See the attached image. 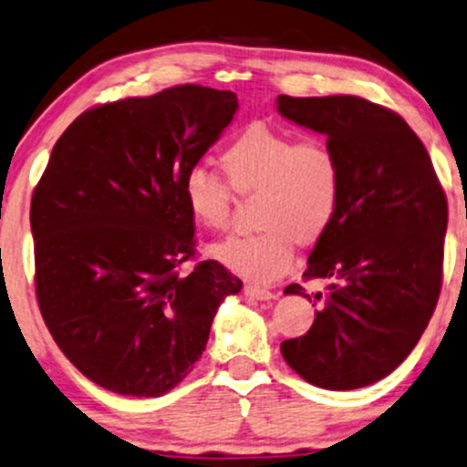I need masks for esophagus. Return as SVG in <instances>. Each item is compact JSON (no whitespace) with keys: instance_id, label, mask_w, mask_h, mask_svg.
Returning a JSON list of instances; mask_svg holds the SVG:
<instances>
[{"instance_id":"1","label":"esophagus","mask_w":467,"mask_h":467,"mask_svg":"<svg viewBox=\"0 0 467 467\" xmlns=\"http://www.w3.org/2000/svg\"><path fill=\"white\" fill-rule=\"evenodd\" d=\"M244 292H246V296L255 298V301H270V298H275V292L266 290V287L253 285V284H246Z\"/></svg>"}]
</instances>
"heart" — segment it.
Instances as JSON below:
<instances>
[{
  "label": "heart",
  "mask_w": 467,
  "mask_h": 467,
  "mask_svg": "<svg viewBox=\"0 0 467 467\" xmlns=\"http://www.w3.org/2000/svg\"><path fill=\"white\" fill-rule=\"evenodd\" d=\"M221 164L238 194H255L257 234L232 235L212 246L216 260L243 277L268 284L292 266L295 246L329 232L342 203V164L322 138H296L266 123H253L224 149ZM203 164L190 166L182 197L205 229H224L232 190Z\"/></svg>",
  "instance_id": "obj_1"
}]
</instances>
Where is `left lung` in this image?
<instances>
[{
    "mask_svg": "<svg viewBox=\"0 0 467 467\" xmlns=\"http://www.w3.org/2000/svg\"><path fill=\"white\" fill-rule=\"evenodd\" d=\"M281 117L327 136L342 164L336 221L309 253L305 279H327L325 307L281 355L307 383L357 389L411 353L444 275L448 203L405 119L355 95L277 97ZM287 295H305L298 284ZM309 298V296H307Z\"/></svg>",
    "mask_w": 467,
    "mask_h": 467,
    "instance_id": "left-lung-1",
    "label": "left lung"
}]
</instances>
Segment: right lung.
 <instances>
[{
	"instance_id": "obj_1",
	"label": "right lung",
	"mask_w": 467,
	"mask_h": 467,
	"mask_svg": "<svg viewBox=\"0 0 467 467\" xmlns=\"http://www.w3.org/2000/svg\"><path fill=\"white\" fill-rule=\"evenodd\" d=\"M238 97L182 84L90 108L57 138L32 194L34 285L45 325L90 381L155 399L203 355L243 281L194 257L182 180L232 123Z\"/></svg>"
}]
</instances>
